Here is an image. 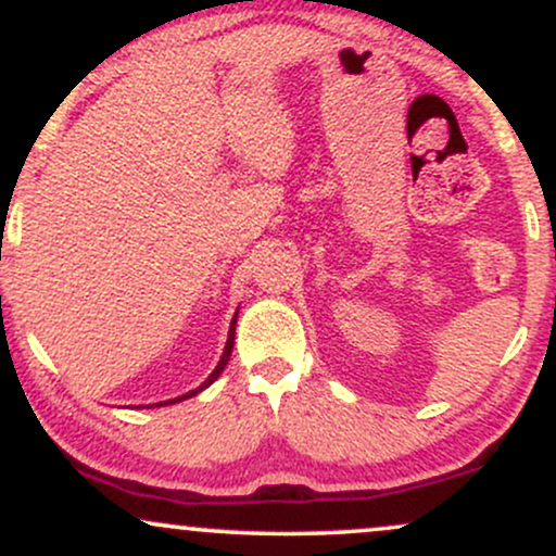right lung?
<instances>
[{
    "label": "right lung",
    "instance_id": "right-lung-1",
    "mask_svg": "<svg viewBox=\"0 0 556 556\" xmlns=\"http://www.w3.org/2000/svg\"><path fill=\"white\" fill-rule=\"evenodd\" d=\"M235 324H238V314H235V318H232V324H229V337H227V344H225V353H222V358H219V363H216V368L212 371V376H208L206 381H203L201 387L198 389H193V392H188V394H182V397H175V400H167V402H159V405H172V402H180V400H188V397H193V394H198L201 392V389H206L208 384H214L216 379H219V374L225 371V366H227V361H229V355H232V344H235Z\"/></svg>",
    "mask_w": 556,
    "mask_h": 556
}]
</instances>
